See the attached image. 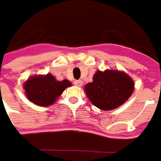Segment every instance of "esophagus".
<instances>
[{
    "instance_id": "1",
    "label": "esophagus",
    "mask_w": 161,
    "mask_h": 161,
    "mask_svg": "<svg viewBox=\"0 0 161 161\" xmlns=\"http://www.w3.org/2000/svg\"><path fill=\"white\" fill-rule=\"evenodd\" d=\"M74 84H75V86H78V87H79V86H81L82 85H83V81H82V80L75 81V82H74Z\"/></svg>"
}]
</instances>
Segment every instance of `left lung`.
<instances>
[{"label": "left lung", "mask_w": 161, "mask_h": 161, "mask_svg": "<svg viewBox=\"0 0 161 161\" xmlns=\"http://www.w3.org/2000/svg\"><path fill=\"white\" fill-rule=\"evenodd\" d=\"M86 96L92 103L103 110L119 108L130 98L135 90V83L123 71L97 70L92 82L85 86Z\"/></svg>", "instance_id": "left-lung-1"}]
</instances>
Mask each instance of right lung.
<instances>
[{"label":"right lung","mask_w":161,"mask_h":161,"mask_svg":"<svg viewBox=\"0 0 161 161\" xmlns=\"http://www.w3.org/2000/svg\"><path fill=\"white\" fill-rule=\"evenodd\" d=\"M70 81H58L51 73L46 75H31L24 83L23 88L28 101L40 107L53 105L68 87Z\"/></svg>","instance_id":"1"}]
</instances>
